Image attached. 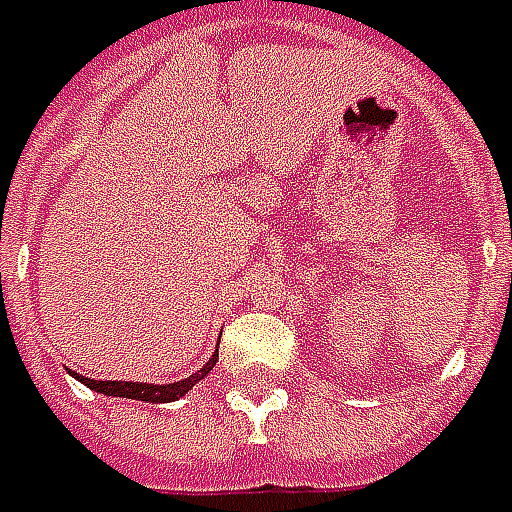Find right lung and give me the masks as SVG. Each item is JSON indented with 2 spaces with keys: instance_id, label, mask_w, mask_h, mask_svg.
<instances>
[{
  "instance_id": "obj_1",
  "label": "right lung",
  "mask_w": 512,
  "mask_h": 512,
  "mask_svg": "<svg viewBox=\"0 0 512 512\" xmlns=\"http://www.w3.org/2000/svg\"><path fill=\"white\" fill-rule=\"evenodd\" d=\"M217 355L209 358V364L195 372L190 378L179 380V383H162V386H154V383H134V380H90L85 375H74L76 380H82L88 389L99 391V394H107V397H129V400H140V402H173L184 397L187 391L204 380V375H209V369L215 366Z\"/></svg>"
}]
</instances>
